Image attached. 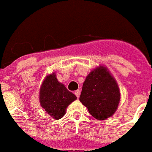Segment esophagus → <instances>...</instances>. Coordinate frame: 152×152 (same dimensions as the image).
<instances>
[{"instance_id": "1", "label": "esophagus", "mask_w": 152, "mask_h": 152, "mask_svg": "<svg viewBox=\"0 0 152 152\" xmlns=\"http://www.w3.org/2000/svg\"><path fill=\"white\" fill-rule=\"evenodd\" d=\"M75 95H76V96L77 97V98H79V95H80V91L79 90H76V91H75Z\"/></svg>"}]
</instances>
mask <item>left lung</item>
Instances as JSON below:
<instances>
[{
    "mask_svg": "<svg viewBox=\"0 0 152 152\" xmlns=\"http://www.w3.org/2000/svg\"><path fill=\"white\" fill-rule=\"evenodd\" d=\"M120 98L117 83L107 69L101 66L91 71L86 77L79 100L93 117L102 120L114 113Z\"/></svg>",
    "mask_w": 152,
    "mask_h": 152,
    "instance_id": "left-lung-1",
    "label": "left lung"
}]
</instances>
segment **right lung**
Returning <instances> with one entry per match:
<instances>
[{
  "mask_svg": "<svg viewBox=\"0 0 152 152\" xmlns=\"http://www.w3.org/2000/svg\"><path fill=\"white\" fill-rule=\"evenodd\" d=\"M40 103L42 107L53 118L58 120L66 113L69 104L76 99V96L57 81L54 73L45 79L40 88Z\"/></svg>",
  "mask_w": 152,
  "mask_h": 152,
  "instance_id": "obj_1",
  "label": "right lung"
}]
</instances>
